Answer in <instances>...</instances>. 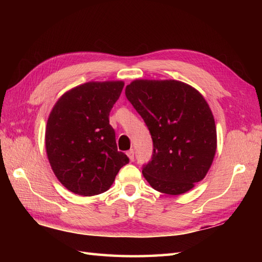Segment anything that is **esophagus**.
Wrapping results in <instances>:
<instances>
[{"mask_svg":"<svg viewBox=\"0 0 262 262\" xmlns=\"http://www.w3.org/2000/svg\"><path fill=\"white\" fill-rule=\"evenodd\" d=\"M127 155H128V158H129V160L130 161H134V159H135V153H134V149H129V151L127 152Z\"/></svg>","mask_w":262,"mask_h":262,"instance_id":"1","label":"esophagus"}]
</instances>
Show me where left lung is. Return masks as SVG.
Listing matches in <instances>:
<instances>
[{
  "instance_id": "8db88e82",
  "label": "left lung",
  "mask_w": 262,
  "mask_h": 262,
  "mask_svg": "<svg viewBox=\"0 0 262 262\" xmlns=\"http://www.w3.org/2000/svg\"><path fill=\"white\" fill-rule=\"evenodd\" d=\"M125 94L153 141L143 176L152 188L181 194L202 181L216 153L214 116L196 89L176 80H135Z\"/></svg>"
}]
</instances>
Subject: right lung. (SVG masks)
I'll use <instances>...</instances> for the list:
<instances>
[{"instance_id": "1", "label": "right lung", "mask_w": 262, "mask_h": 262, "mask_svg": "<svg viewBox=\"0 0 262 262\" xmlns=\"http://www.w3.org/2000/svg\"><path fill=\"white\" fill-rule=\"evenodd\" d=\"M122 81L88 82L65 92L49 114L45 144L49 163L62 185L80 196L107 191L129 162L118 152L109 114Z\"/></svg>"}]
</instances>
